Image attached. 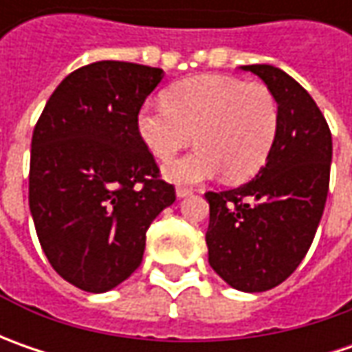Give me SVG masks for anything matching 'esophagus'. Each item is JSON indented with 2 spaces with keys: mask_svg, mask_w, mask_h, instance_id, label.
I'll return each instance as SVG.
<instances>
[{
  "mask_svg": "<svg viewBox=\"0 0 352 352\" xmlns=\"http://www.w3.org/2000/svg\"><path fill=\"white\" fill-rule=\"evenodd\" d=\"M190 194H194V188H188V186H178L176 188V196L178 197H186Z\"/></svg>",
  "mask_w": 352,
  "mask_h": 352,
  "instance_id": "esophagus-1",
  "label": "esophagus"
}]
</instances>
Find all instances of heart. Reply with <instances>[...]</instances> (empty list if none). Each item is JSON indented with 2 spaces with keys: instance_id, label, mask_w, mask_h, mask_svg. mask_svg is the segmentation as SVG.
Wrapping results in <instances>:
<instances>
[{
  "instance_id": "obj_1",
  "label": "heart",
  "mask_w": 352,
  "mask_h": 352,
  "mask_svg": "<svg viewBox=\"0 0 352 352\" xmlns=\"http://www.w3.org/2000/svg\"><path fill=\"white\" fill-rule=\"evenodd\" d=\"M278 102L261 82L201 74L164 94V105L144 103L137 131L148 151L168 162L194 141V153L166 166L172 182L190 184L223 174L233 182L263 168L278 133Z\"/></svg>"
}]
</instances>
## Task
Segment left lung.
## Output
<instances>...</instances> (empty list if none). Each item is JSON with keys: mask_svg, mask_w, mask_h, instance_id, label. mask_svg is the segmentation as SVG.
Here are the masks:
<instances>
[{"mask_svg": "<svg viewBox=\"0 0 352 352\" xmlns=\"http://www.w3.org/2000/svg\"><path fill=\"white\" fill-rule=\"evenodd\" d=\"M241 68L276 98V141L250 182L206 192V243L211 268L229 286L266 292L290 276L311 247L329 192L333 142L318 103L294 78L270 64Z\"/></svg>", "mask_w": 352, "mask_h": 352, "instance_id": "left-lung-1", "label": "left lung"}]
</instances>
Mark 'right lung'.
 Wrapping results in <instances>:
<instances>
[{"mask_svg":"<svg viewBox=\"0 0 352 352\" xmlns=\"http://www.w3.org/2000/svg\"><path fill=\"white\" fill-rule=\"evenodd\" d=\"M164 72L102 60L68 74L31 141L29 208L50 266L102 294L142 261L146 229L174 204V186L137 131V113Z\"/></svg>","mask_w":352,"mask_h":352,"instance_id":"1","label":"right lung"}]
</instances>
